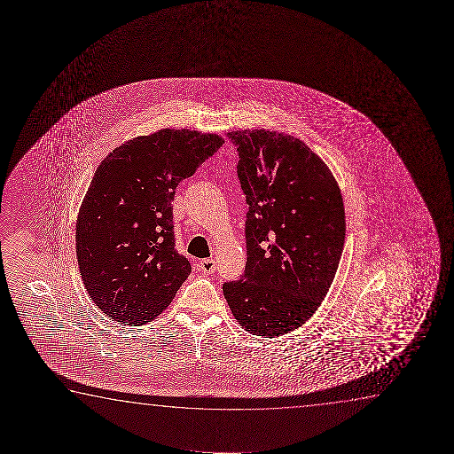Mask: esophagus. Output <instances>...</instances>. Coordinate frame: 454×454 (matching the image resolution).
<instances>
[{
	"label": "esophagus",
	"instance_id": "esophagus-1",
	"mask_svg": "<svg viewBox=\"0 0 454 454\" xmlns=\"http://www.w3.org/2000/svg\"><path fill=\"white\" fill-rule=\"evenodd\" d=\"M199 270L205 274L214 273L215 271V261L214 259H203L199 263Z\"/></svg>",
	"mask_w": 454,
	"mask_h": 454
}]
</instances>
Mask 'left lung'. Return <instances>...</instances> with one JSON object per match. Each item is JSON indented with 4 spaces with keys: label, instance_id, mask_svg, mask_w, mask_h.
<instances>
[{
    "label": "left lung",
    "instance_id": "1",
    "mask_svg": "<svg viewBox=\"0 0 454 454\" xmlns=\"http://www.w3.org/2000/svg\"><path fill=\"white\" fill-rule=\"evenodd\" d=\"M249 209L247 267L223 294L243 329L263 338L298 329L317 310L341 259L346 217L325 162L298 137L230 131Z\"/></svg>",
    "mask_w": 454,
    "mask_h": 454
}]
</instances>
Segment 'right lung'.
<instances>
[{"label": "right lung", "instance_id": "1", "mask_svg": "<svg viewBox=\"0 0 454 454\" xmlns=\"http://www.w3.org/2000/svg\"><path fill=\"white\" fill-rule=\"evenodd\" d=\"M223 143L164 129L100 162L77 217L75 253L90 298L116 323L155 319L192 271L175 248V189Z\"/></svg>", "mask_w": 454, "mask_h": 454}]
</instances>
